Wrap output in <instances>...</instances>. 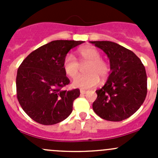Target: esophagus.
I'll use <instances>...</instances> for the list:
<instances>
[{"label": "esophagus", "mask_w": 158, "mask_h": 158, "mask_svg": "<svg viewBox=\"0 0 158 158\" xmlns=\"http://www.w3.org/2000/svg\"><path fill=\"white\" fill-rule=\"evenodd\" d=\"M87 92V91H85V90H83V89H81L80 90V93H81V95H84V94H85Z\"/></svg>", "instance_id": "obj_1"}]
</instances>
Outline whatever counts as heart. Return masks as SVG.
I'll use <instances>...</instances> for the list:
<instances>
[{
    "instance_id": "heart-1",
    "label": "heart",
    "mask_w": 158,
    "mask_h": 158,
    "mask_svg": "<svg viewBox=\"0 0 158 158\" xmlns=\"http://www.w3.org/2000/svg\"><path fill=\"white\" fill-rule=\"evenodd\" d=\"M78 55L81 64L89 63L85 76H80L74 79L73 85L80 89H90L98 85L100 77L105 79L109 73V64L101 59V54L96 48L91 46L81 47L78 49ZM63 70L67 76L76 78L79 74L80 64L71 54L65 56L63 63Z\"/></svg>"
}]
</instances>
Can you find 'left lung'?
<instances>
[{
    "mask_svg": "<svg viewBox=\"0 0 158 158\" xmlns=\"http://www.w3.org/2000/svg\"><path fill=\"white\" fill-rule=\"evenodd\" d=\"M102 49L110 62V75L96 90L92 104L100 118L111 122L125 120L136 112L147 95V75L141 60L125 47L111 41H90Z\"/></svg>",
    "mask_w": 158,
    "mask_h": 158,
    "instance_id": "8db88e82",
    "label": "left lung"
}]
</instances>
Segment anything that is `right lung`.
<instances>
[{
	"label": "right lung",
	"instance_id": "right-lung-1",
	"mask_svg": "<svg viewBox=\"0 0 158 158\" xmlns=\"http://www.w3.org/2000/svg\"><path fill=\"white\" fill-rule=\"evenodd\" d=\"M84 41L53 40L27 56L17 69L16 85L19 103L33 121L45 125L65 120L73 111L79 89L62 88L69 83L63 70L65 56Z\"/></svg>",
	"mask_w": 158,
	"mask_h": 158
}]
</instances>
